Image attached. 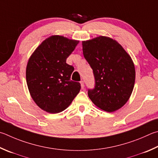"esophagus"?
I'll use <instances>...</instances> for the list:
<instances>
[{"instance_id": "34e87169", "label": "esophagus", "mask_w": 158, "mask_h": 158, "mask_svg": "<svg viewBox=\"0 0 158 158\" xmlns=\"http://www.w3.org/2000/svg\"><path fill=\"white\" fill-rule=\"evenodd\" d=\"M80 84H81V88L84 89V82L81 81V82H80Z\"/></svg>"}]
</instances>
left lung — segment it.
<instances>
[{
  "label": "left lung",
  "instance_id": "1",
  "mask_svg": "<svg viewBox=\"0 0 158 158\" xmlns=\"http://www.w3.org/2000/svg\"><path fill=\"white\" fill-rule=\"evenodd\" d=\"M83 53L93 70L95 86L88 90L97 107L112 113L121 108L133 92L135 69L131 56L115 40L99 36L82 41Z\"/></svg>",
  "mask_w": 158,
  "mask_h": 158
}]
</instances>
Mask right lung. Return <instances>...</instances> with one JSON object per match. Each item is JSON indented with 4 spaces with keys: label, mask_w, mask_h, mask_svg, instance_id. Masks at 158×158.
Listing matches in <instances>:
<instances>
[{
    "label": "right lung",
    "mask_w": 158,
    "mask_h": 158,
    "mask_svg": "<svg viewBox=\"0 0 158 158\" xmlns=\"http://www.w3.org/2000/svg\"><path fill=\"white\" fill-rule=\"evenodd\" d=\"M79 41L53 35L45 39L31 54L26 67V81L34 102L47 113L65 110L81 89L72 81L74 71L66 59Z\"/></svg>",
    "instance_id": "obj_1"
}]
</instances>
